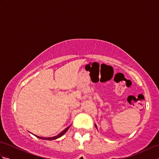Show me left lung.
<instances>
[{"mask_svg": "<svg viewBox=\"0 0 159 159\" xmlns=\"http://www.w3.org/2000/svg\"><path fill=\"white\" fill-rule=\"evenodd\" d=\"M95 126H96V128H97V126H96V124H95Z\"/></svg>", "mask_w": 159, "mask_h": 159, "instance_id": "8db88e82", "label": "left lung"}]
</instances>
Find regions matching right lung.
Masks as SVG:
<instances>
[{
  "mask_svg": "<svg viewBox=\"0 0 159 159\" xmlns=\"http://www.w3.org/2000/svg\"><path fill=\"white\" fill-rule=\"evenodd\" d=\"M70 126L67 127L65 130H63V131L61 132V133H59V134H57V136H55V137H39V136H37V135H35V137H37L38 138H39V139H45V140H54V139H58V138H59V137H61V136H63V134H65V133H66V132L67 131V130L69 129Z\"/></svg>",
  "mask_w": 159,
  "mask_h": 159,
  "instance_id": "add662e5",
  "label": "right lung"
}]
</instances>
